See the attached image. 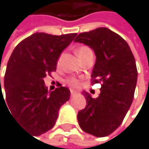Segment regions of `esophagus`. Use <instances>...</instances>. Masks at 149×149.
Returning a JSON list of instances; mask_svg holds the SVG:
<instances>
[{
    "mask_svg": "<svg viewBox=\"0 0 149 149\" xmlns=\"http://www.w3.org/2000/svg\"><path fill=\"white\" fill-rule=\"evenodd\" d=\"M77 94V92L76 91H70V95L71 96H74V95H76Z\"/></svg>",
    "mask_w": 149,
    "mask_h": 149,
    "instance_id": "obj_1",
    "label": "esophagus"
}]
</instances>
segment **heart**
I'll return each instance as SVG.
<instances>
[{
	"label": "heart",
	"instance_id": "1",
	"mask_svg": "<svg viewBox=\"0 0 149 149\" xmlns=\"http://www.w3.org/2000/svg\"><path fill=\"white\" fill-rule=\"evenodd\" d=\"M88 49H89V48H88L87 46H80L77 49L78 55L79 56L81 53H83L85 50H87ZM66 83H67L72 88H78L80 87V81L77 78H75V77H70V78H68L67 79H66Z\"/></svg>",
	"mask_w": 149,
	"mask_h": 149
}]
</instances>
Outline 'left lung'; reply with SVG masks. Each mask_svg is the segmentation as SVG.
Listing matches in <instances>:
<instances>
[{
  "label": "left lung",
  "instance_id": "1",
  "mask_svg": "<svg viewBox=\"0 0 149 149\" xmlns=\"http://www.w3.org/2000/svg\"><path fill=\"white\" fill-rule=\"evenodd\" d=\"M74 40L94 50L91 84L101 85L97 99L84 92L87 106L78 113L79 125L97 138L109 136L121 125L133 101L138 79L134 55L127 41L108 28L79 33Z\"/></svg>",
  "mask_w": 149,
  "mask_h": 149
}]
</instances>
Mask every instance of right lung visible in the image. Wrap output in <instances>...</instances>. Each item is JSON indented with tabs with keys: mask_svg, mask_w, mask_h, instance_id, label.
Here are the masks:
<instances>
[{
	"mask_svg": "<svg viewBox=\"0 0 149 149\" xmlns=\"http://www.w3.org/2000/svg\"><path fill=\"white\" fill-rule=\"evenodd\" d=\"M76 35L70 33L57 36L36 32L19 42L9 58L3 100L11 116L34 136L52 130L58 118V109L70 100L68 88L60 85L49 92L43 79L56 70L58 57Z\"/></svg>",
	"mask_w": 149,
	"mask_h": 149,
	"instance_id": "1",
	"label": "right lung"
}]
</instances>
